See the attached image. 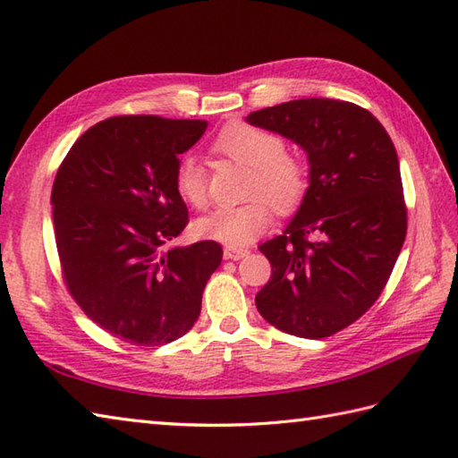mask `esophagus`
Returning <instances> with one entry per match:
<instances>
[{
    "label": "esophagus",
    "mask_w": 458,
    "mask_h": 458,
    "mask_svg": "<svg viewBox=\"0 0 458 458\" xmlns=\"http://www.w3.org/2000/svg\"><path fill=\"white\" fill-rule=\"evenodd\" d=\"M248 254H250V251H248L246 248H232V246L224 248V259H234V261H238V259H242V258H246Z\"/></svg>",
    "instance_id": "esophagus-1"
}]
</instances>
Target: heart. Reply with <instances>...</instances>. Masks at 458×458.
<instances>
[{
    "instance_id": "obj_1",
    "label": "heart",
    "mask_w": 458,
    "mask_h": 458,
    "mask_svg": "<svg viewBox=\"0 0 458 458\" xmlns=\"http://www.w3.org/2000/svg\"><path fill=\"white\" fill-rule=\"evenodd\" d=\"M216 149L238 163L251 167L248 197H258L240 207H224L197 220L194 232L207 240L226 246H246L264 234L269 226L271 208L285 214L303 200L307 191V171L297 159L287 157L285 143L276 133L264 131L248 123H232L222 130ZM174 187L182 200L194 208L208 202L207 174L194 155H184L174 169Z\"/></svg>"
}]
</instances>
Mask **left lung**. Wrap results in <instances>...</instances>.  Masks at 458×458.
I'll return each mask as SVG.
<instances>
[{"label":"left lung","mask_w":458,"mask_h":458,"mask_svg":"<svg viewBox=\"0 0 458 458\" xmlns=\"http://www.w3.org/2000/svg\"><path fill=\"white\" fill-rule=\"evenodd\" d=\"M246 122L297 143L309 161L293 220L259 246L271 279L256 307L287 335H335L376 303L403 246L407 210L394 143L368 110L330 98L284 102Z\"/></svg>","instance_id":"1"}]
</instances>
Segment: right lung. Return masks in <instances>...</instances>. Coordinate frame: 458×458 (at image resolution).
I'll list each match as a JSON object with an SVG mask.
<instances>
[{"label":"right lung","mask_w":458,"mask_h":458,"mask_svg":"<svg viewBox=\"0 0 458 458\" xmlns=\"http://www.w3.org/2000/svg\"><path fill=\"white\" fill-rule=\"evenodd\" d=\"M204 120L115 115L84 131L55 177L51 204L64 284L96 325L125 343L187 335L222 261L212 240L167 248L189 222L179 155Z\"/></svg>","instance_id":"obj_1"}]
</instances>
